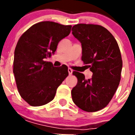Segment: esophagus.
Listing matches in <instances>:
<instances>
[{
    "label": "esophagus",
    "instance_id": "esophagus-1",
    "mask_svg": "<svg viewBox=\"0 0 135 135\" xmlns=\"http://www.w3.org/2000/svg\"><path fill=\"white\" fill-rule=\"evenodd\" d=\"M68 73H69V74H70V75H71V74H72V72H73V70H71V68H68Z\"/></svg>",
    "mask_w": 135,
    "mask_h": 135
}]
</instances>
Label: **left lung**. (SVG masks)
Returning a JSON list of instances; mask_svg holds the SVG:
<instances>
[{"mask_svg":"<svg viewBox=\"0 0 135 135\" xmlns=\"http://www.w3.org/2000/svg\"><path fill=\"white\" fill-rule=\"evenodd\" d=\"M72 34L82 45V60L93 72L90 79L73 71L78 78L71 90L74 103L82 110L94 112L108 105L121 78L122 60L117 41L110 32L99 25L79 23Z\"/></svg>","mask_w":135,"mask_h":135,"instance_id":"obj_1","label":"left lung"}]
</instances>
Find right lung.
<instances>
[{"mask_svg":"<svg viewBox=\"0 0 135 135\" xmlns=\"http://www.w3.org/2000/svg\"><path fill=\"white\" fill-rule=\"evenodd\" d=\"M71 28V26L42 21L31 26L19 39L13 74L20 95L30 105L49 103L68 76V67L56 68L46 59L54 54L59 42L70 34Z\"/></svg>","mask_w":135,"mask_h":135,"instance_id":"1","label":"right lung"}]
</instances>
